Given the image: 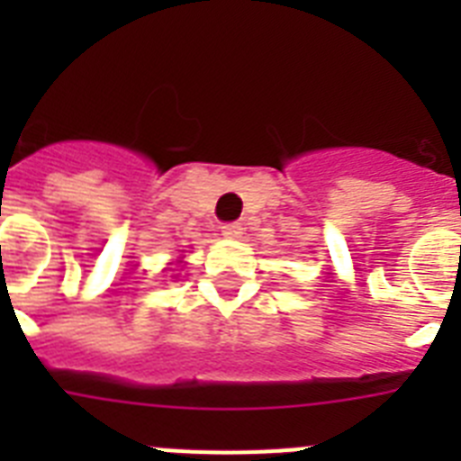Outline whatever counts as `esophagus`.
Returning <instances> with one entry per match:
<instances>
[{
  "mask_svg": "<svg viewBox=\"0 0 461 461\" xmlns=\"http://www.w3.org/2000/svg\"><path fill=\"white\" fill-rule=\"evenodd\" d=\"M221 235H223V238H228V240H238L240 235H242V226H240L238 221L223 223V226H221Z\"/></svg>",
  "mask_w": 461,
  "mask_h": 461,
  "instance_id": "1",
  "label": "esophagus"
}]
</instances>
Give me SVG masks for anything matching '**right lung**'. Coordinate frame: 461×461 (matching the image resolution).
Instances as JSON below:
<instances>
[{"label": "right lung", "mask_w": 461, "mask_h": 461, "mask_svg": "<svg viewBox=\"0 0 461 461\" xmlns=\"http://www.w3.org/2000/svg\"><path fill=\"white\" fill-rule=\"evenodd\" d=\"M180 263H182V260H180Z\"/></svg>", "instance_id": "right-lung-1"}]
</instances>
